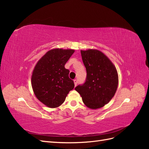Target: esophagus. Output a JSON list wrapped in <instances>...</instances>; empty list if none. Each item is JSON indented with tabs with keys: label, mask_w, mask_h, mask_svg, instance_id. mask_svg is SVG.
<instances>
[{
	"label": "esophagus",
	"mask_w": 149,
	"mask_h": 149,
	"mask_svg": "<svg viewBox=\"0 0 149 149\" xmlns=\"http://www.w3.org/2000/svg\"><path fill=\"white\" fill-rule=\"evenodd\" d=\"M74 85H75V86L77 85V84H78V80L76 79H74Z\"/></svg>",
	"instance_id": "esophagus-1"
}]
</instances>
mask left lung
<instances>
[{
  "label": "left lung",
  "instance_id": "obj_1",
  "mask_svg": "<svg viewBox=\"0 0 149 149\" xmlns=\"http://www.w3.org/2000/svg\"><path fill=\"white\" fill-rule=\"evenodd\" d=\"M86 70L83 84L74 89L84 104L93 109L103 107L114 96L118 85V72L104 54L97 49L81 51Z\"/></svg>",
  "mask_w": 149,
  "mask_h": 149
}]
</instances>
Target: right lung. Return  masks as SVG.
Returning <instances> with one entry per match:
<instances>
[{"instance_id": "add662e5", "label": "right lung", "mask_w": 149, "mask_h": 149, "mask_svg": "<svg viewBox=\"0 0 149 149\" xmlns=\"http://www.w3.org/2000/svg\"><path fill=\"white\" fill-rule=\"evenodd\" d=\"M73 49H53L48 51L36 65L31 76V86L36 97L49 107L62 104L74 87L65 65Z\"/></svg>"}]
</instances>
